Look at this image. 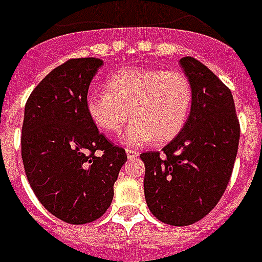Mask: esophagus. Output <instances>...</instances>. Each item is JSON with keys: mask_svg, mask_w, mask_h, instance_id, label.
<instances>
[{"mask_svg": "<svg viewBox=\"0 0 262 262\" xmlns=\"http://www.w3.org/2000/svg\"><path fill=\"white\" fill-rule=\"evenodd\" d=\"M140 155V152L135 151V149H131V148H127V157L129 158V159H134V158H137Z\"/></svg>", "mask_w": 262, "mask_h": 262, "instance_id": "esophagus-1", "label": "esophagus"}]
</instances>
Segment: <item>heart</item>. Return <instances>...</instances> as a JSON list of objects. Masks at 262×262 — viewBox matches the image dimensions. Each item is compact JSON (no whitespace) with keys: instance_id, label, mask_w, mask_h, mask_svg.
<instances>
[{"instance_id":"b5f03b06","label":"heart","mask_w":262,"mask_h":262,"mask_svg":"<svg viewBox=\"0 0 262 262\" xmlns=\"http://www.w3.org/2000/svg\"><path fill=\"white\" fill-rule=\"evenodd\" d=\"M107 92H90L86 110L96 127L107 134H120L134 118L122 137L131 146L164 142L185 127L192 104L193 87L181 70L125 69L105 81Z\"/></svg>"}]
</instances>
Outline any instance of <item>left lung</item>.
<instances>
[{
  "label": "left lung",
  "mask_w": 262,
  "mask_h": 262,
  "mask_svg": "<svg viewBox=\"0 0 262 262\" xmlns=\"http://www.w3.org/2000/svg\"><path fill=\"white\" fill-rule=\"evenodd\" d=\"M181 66L193 87L185 127L162 151L141 154L146 205L158 220L189 226L222 199L234 168L240 122L230 89L192 56Z\"/></svg>",
  "instance_id": "left-lung-1"
}]
</instances>
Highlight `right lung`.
<instances>
[{
  "mask_svg": "<svg viewBox=\"0 0 262 262\" xmlns=\"http://www.w3.org/2000/svg\"><path fill=\"white\" fill-rule=\"evenodd\" d=\"M97 57L69 59L33 89L25 104L21 155L46 210L70 224L96 222L110 207L125 149L98 133L86 110Z\"/></svg>",
  "mask_w": 262,
  "mask_h": 262,
  "instance_id": "obj_1",
  "label": "right lung"
}]
</instances>
